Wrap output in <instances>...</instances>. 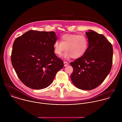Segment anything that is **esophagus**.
Returning <instances> with one entry per match:
<instances>
[{
  "instance_id": "1",
  "label": "esophagus",
  "mask_w": 122,
  "mask_h": 122,
  "mask_svg": "<svg viewBox=\"0 0 122 122\" xmlns=\"http://www.w3.org/2000/svg\"><path fill=\"white\" fill-rule=\"evenodd\" d=\"M64 66H65L68 65V63L67 62H66V61L64 62Z\"/></svg>"
}]
</instances>
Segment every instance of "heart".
<instances>
[{"instance_id":"obj_1","label":"heart","mask_w":122,"mask_h":122,"mask_svg":"<svg viewBox=\"0 0 122 122\" xmlns=\"http://www.w3.org/2000/svg\"><path fill=\"white\" fill-rule=\"evenodd\" d=\"M88 47V39L84 34H64L61 36L60 42L57 40L53 45L54 53L57 56H61L66 49L64 56L66 58H80Z\"/></svg>"}]
</instances>
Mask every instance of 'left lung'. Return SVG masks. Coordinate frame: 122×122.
I'll return each mask as SVG.
<instances>
[{"mask_svg":"<svg viewBox=\"0 0 122 122\" xmlns=\"http://www.w3.org/2000/svg\"><path fill=\"white\" fill-rule=\"evenodd\" d=\"M86 34L89 46L82 57L70 63L73 68L71 79L77 88L90 90L98 86L110 72L113 49L103 35L91 30Z\"/></svg>","mask_w":122,"mask_h":122,"instance_id":"1","label":"left lung"}]
</instances>
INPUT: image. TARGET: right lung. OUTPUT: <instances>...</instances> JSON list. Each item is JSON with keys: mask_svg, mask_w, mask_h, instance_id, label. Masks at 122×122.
<instances>
[{"mask_svg": "<svg viewBox=\"0 0 122 122\" xmlns=\"http://www.w3.org/2000/svg\"><path fill=\"white\" fill-rule=\"evenodd\" d=\"M56 33L29 30L15 40L11 63L19 79L26 86L42 89L53 82L64 66L62 59L54 53Z\"/></svg>", "mask_w": 122, "mask_h": 122, "instance_id": "1", "label": "right lung"}]
</instances>
